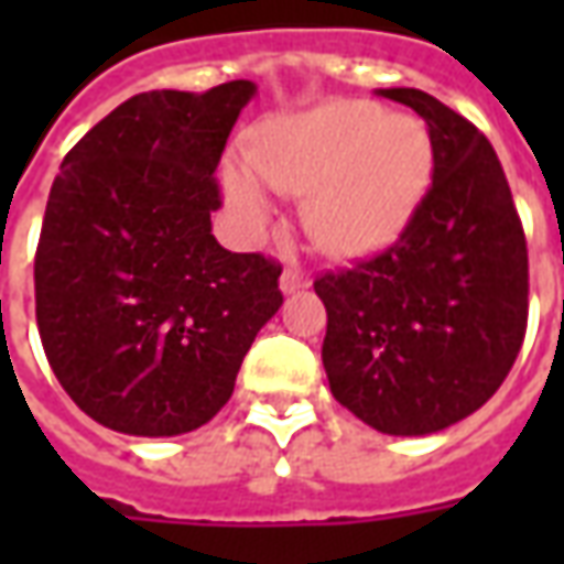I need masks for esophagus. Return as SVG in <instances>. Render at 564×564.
Listing matches in <instances>:
<instances>
[{
  "label": "esophagus",
  "mask_w": 564,
  "mask_h": 564,
  "mask_svg": "<svg viewBox=\"0 0 564 564\" xmlns=\"http://www.w3.org/2000/svg\"><path fill=\"white\" fill-rule=\"evenodd\" d=\"M311 286V278H307L302 269H283L281 274V293L290 295V293H299V290H305Z\"/></svg>",
  "instance_id": "1"
}]
</instances>
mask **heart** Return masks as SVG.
Here are the masks:
<instances>
[{
  "instance_id": "heart-1",
  "label": "heart",
  "mask_w": 564,
  "mask_h": 564,
  "mask_svg": "<svg viewBox=\"0 0 564 564\" xmlns=\"http://www.w3.org/2000/svg\"><path fill=\"white\" fill-rule=\"evenodd\" d=\"M435 172L432 139L414 117L359 99L317 105L253 132L247 162L223 186L250 232L274 220L271 189L305 196V226L329 257H362L395 241Z\"/></svg>"
}]
</instances>
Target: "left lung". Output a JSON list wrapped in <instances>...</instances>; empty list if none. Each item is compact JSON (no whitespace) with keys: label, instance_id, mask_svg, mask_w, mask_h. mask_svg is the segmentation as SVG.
Returning a JSON list of instances; mask_svg holds the SVG:
<instances>
[{"label":"left lung","instance_id":"1","mask_svg":"<svg viewBox=\"0 0 564 564\" xmlns=\"http://www.w3.org/2000/svg\"><path fill=\"white\" fill-rule=\"evenodd\" d=\"M435 150L432 186L399 241L326 271L323 368L332 395L383 435H432L484 408L529 319V250L508 177L480 129L414 87Z\"/></svg>","mask_w":564,"mask_h":564}]
</instances>
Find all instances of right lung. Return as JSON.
Masks as SVG:
<instances>
[{
	"instance_id": "add662e5",
	"label": "right lung",
	"mask_w": 564,
	"mask_h": 564,
	"mask_svg": "<svg viewBox=\"0 0 564 564\" xmlns=\"http://www.w3.org/2000/svg\"><path fill=\"white\" fill-rule=\"evenodd\" d=\"M253 80L117 105L59 165L35 319L68 399L123 435L193 432L229 402L283 295L281 265L210 235L217 165Z\"/></svg>"
}]
</instances>
